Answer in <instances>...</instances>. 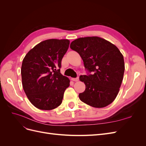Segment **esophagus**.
I'll use <instances>...</instances> for the list:
<instances>
[{
	"label": "esophagus",
	"mask_w": 146,
	"mask_h": 146,
	"mask_svg": "<svg viewBox=\"0 0 146 146\" xmlns=\"http://www.w3.org/2000/svg\"><path fill=\"white\" fill-rule=\"evenodd\" d=\"M71 80H72V81H74V82H78V80H79V78H78V77H77V78H72Z\"/></svg>",
	"instance_id": "34e87169"
}]
</instances>
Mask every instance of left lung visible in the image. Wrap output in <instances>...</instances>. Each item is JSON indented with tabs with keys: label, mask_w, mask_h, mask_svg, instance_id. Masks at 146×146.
<instances>
[{
	"label": "left lung",
	"mask_w": 146,
	"mask_h": 146,
	"mask_svg": "<svg viewBox=\"0 0 146 146\" xmlns=\"http://www.w3.org/2000/svg\"><path fill=\"white\" fill-rule=\"evenodd\" d=\"M85 68L92 74L80 76L85 90L79 94L83 102L94 108L107 107L116 99L123 80L124 60L119 48L98 36L79 38L70 43Z\"/></svg>",
	"instance_id": "1"
}]
</instances>
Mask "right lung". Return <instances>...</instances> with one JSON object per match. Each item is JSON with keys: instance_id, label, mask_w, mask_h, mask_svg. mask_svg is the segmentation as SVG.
<instances>
[{"instance_id": "right-lung-1", "label": "right lung", "mask_w": 146, "mask_h": 146, "mask_svg": "<svg viewBox=\"0 0 146 146\" xmlns=\"http://www.w3.org/2000/svg\"><path fill=\"white\" fill-rule=\"evenodd\" d=\"M69 43L68 39H47L29 50L23 59V89L30 102L38 109L51 110L62 103L70 80L60 73L61 63Z\"/></svg>"}]
</instances>
